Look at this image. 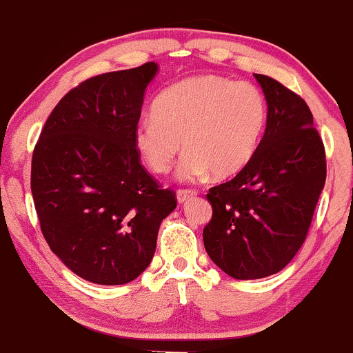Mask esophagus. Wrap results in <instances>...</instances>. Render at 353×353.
<instances>
[{
  "instance_id": "34e87169",
  "label": "esophagus",
  "mask_w": 353,
  "mask_h": 353,
  "mask_svg": "<svg viewBox=\"0 0 353 353\" xmlns=\"http://www.w3.org/2000/svg\"><path fill=\"white\" fill-rule=\"evenodd\" d=\"M197 196L196 190H190V189H179L177 190V202L179 204H184V202H188L190 197Z\"/></svg>"
}]
</instances>
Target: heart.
Instances as JSON below:
<instances>
[{
    "label": "heart",
    "instance_id": "b5f03b06",
    "mask_svg": "<svg viewBox=\"0 0 353 353\" xmlns=\"http://www.w3.org/2000/svg\"><path fill=\"white\" fill-rule=\"evenodd\" d=\"M265 124L267 99L255 84L202 74L161 91L152 114L137 121L132 139L152 172L168 174L184 148L182 181L204 179L209 172L229 179L252 161Z\"/></svg>",
    "mask_w": 353,
    "mask_h": 353
}]
</instances>
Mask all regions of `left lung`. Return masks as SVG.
Returning <instances> with one entry per match:
<instances>
[{"instance_id": "left-lung-1", "label": "left lung", "mask_w": 353, "mask_h": 353, "mask_svg": "<svg viewBox=\"0 0 353 353\" xmlns=\"http://www.w3.org/2000/svg\"><path fill=\"white\" fill-rule=\"evenodd\" d=\"M267 124L252 161L232 181L209 189L212 219L204 247L239 281L277 274L301 249L325 184V149L307 103L269 76L255 74Z\"/></svg>"}]
</instances>
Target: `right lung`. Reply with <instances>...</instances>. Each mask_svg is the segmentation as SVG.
Returning <instances> with one entry per match:
<instances>
[{"mask_svg": "<svg viewBox=\"0 0 353 353\" xmlns=\"http://www.w3.org/2000/svg\"><path fill=\"white\" fill-rule=\"evenodd\" d=\"M156 72V63H145L71 89L33 152L43 236L68 269L99 285L128 283L148 269L161 222L177 205L143 168L132 139Z\"/></svg>", "mask_w": 353, "mask_h": 353, "instance_id": "obj_1", "label": "right lung"}]
</instances>
